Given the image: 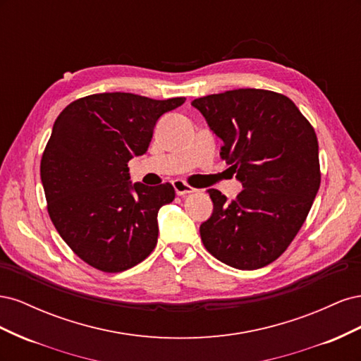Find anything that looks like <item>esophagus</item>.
Wrapping results in <instances>:
<instances>
[{"instance_id": "esophagus-1", "label": "esophagus", "mask_w": 361, "mask_h": 361, "mask_svg": "<svg viewBox=\"0 0 361 361\" xmlns=\"http://www.w3.org/2000/svg\"><path fill=\"white\" fill-rule=\"evenodd\" d=\"M173 187H174V191H176L178 195H185V194L195 192V188H192L191 185H188L187 182L182 180V179L173 180Z\"/></svg>"}]
</instances>
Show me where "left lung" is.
Segmentation results:
<instances>
[{
  "label": "left lung",
  "mask_w": 361,
  "mask_h": 361,
  "mask_svg": "<svg viewBox=\"0 0 361 361\" xmlns=\"http://www.w3.org/2000/svg\"><path fill=\"white\" fill-rule=\"evenodd\" d=\"M223 140L221 158L243 182L214 202L200 226L204 248L223 264L257 269L280 257L300 232L321 185L318 138L288 96L238 89L191 102Z\"/></svg>",
  "instance_id": "1"
}]
</instances>
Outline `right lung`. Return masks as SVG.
Segmentation results:
<instances>
[{
	"label": "right lung",
	"instance_id": "1",
	"mask_svg": "<svg viewBox=\"0 0 361 361\" xmlns=\"http://www.w3.org/2000/svg\"><path fill=\"white\" fill-rule=\"evenodd\" d=\"M185 102L134 93H97L69 104L43 150L40 178L52 224L85 264L120 272L143 262L158 241V211L171 183L129 182V159L143 155L157 120Z\"/></svg>",
	"mask_w": 361,
	"mask_h": 361
}]
</instances>
